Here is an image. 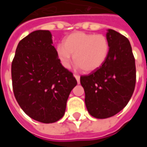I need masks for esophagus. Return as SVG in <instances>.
I'll return each instance as SVG.
<instances>
[{
  "instance_id": "1",
  "label": "esophagus",
  "mask_w": 147,
  "mask_h": 147,
  "mask_svg": "<svg viewBox=\"0 0 147 147\" xmlns=\"http://www.w3.org/2000/svg\"><path fill=\"white\" fill-rule=\"evenodd\" d=\"M74 76H75V78L76 79L77 83L80 84V76H79V75H76V74H75V75H74Z\"/></svg>"
}]
</instances>
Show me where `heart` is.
<instances>
[{"instance_id": "1", "label": "heart", "mask_w": 147, "mask_h": 147, "mask_svg": "<svg viewBox=\"0 0 147 147\" xmlns=\"http://www.w3.org/2000/svg\"><path fill=\"white\" fill-rule=\"evenodd\" d=\"M57 55L61 64L69 68L72 57L78 67L86 72L98 70L104 64L109 53V43L103 34L75 32L57 46Z\"/></svg>"}]
</instances>
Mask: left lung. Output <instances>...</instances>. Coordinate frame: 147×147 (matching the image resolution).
Here are the masks:
<instances>
[{
    "label": "left lung",
    "mask_w": 147,
    "mask_h": 147,
    "mask_svg": "<svg viewBox=\"0 0 147 147\" xmlns=\"http://www.w3.org/2000/svg\"><path fill=\"white\" fill-rule=\"evenodd\" d=\"M106 38L109 43L106 61L98 70L80 77L87 111L98 119L122 110L136 86V63L129 40L112 29L107 30Z\"/></svg>",
    "instance_id": "8db88e82"
}]
</instances>
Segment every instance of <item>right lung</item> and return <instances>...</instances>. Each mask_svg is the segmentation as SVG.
Here are the masks:
<instances>
[{"mask_svg":"<svg viewBox=\"0 0 147 147\" xmlns=\"http://www.w3.org/2000/svg\"><path fill=\"white\" fill-rule=\"evenodd\" d=\"M15 98L25 113L44 123L57 122L77 81L61 64L49 30H35L19 42L11 63Z\"/></svg>","mask_w":147,"mask_h":147,"instance_id":"right-lung-1","label":"right lung"}]
</instances>
